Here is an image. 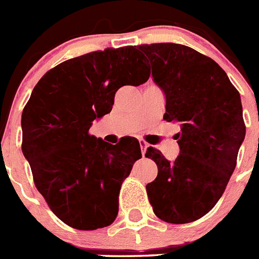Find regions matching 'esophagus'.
Listing matches in <instances>:
<instances>
[{
    "label": "esophagus",
    "mask_w": 259,
    "mask_h": 259,
    "mask_svg": "<svg viewBox=\"0 0 259 259\" xmlns=\"http://www.w3.org/2000/svg\"><path fill=\"white\" fill-rule=\"evenodd\" d=\"M139 143H140V148H141V154H143V157L144 155H145V153H146V148H148V143H146L145 140H143V139H140V141H139Z\"/></svg>",
    "instance_id": "esophagus-1"
}]
</instances>
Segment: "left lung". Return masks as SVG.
<instances>
[{
  "instance_id": "8db88e82",
  "label": "left lung",
  "mask_w": 259,
  "mask_h": 259,
  "mask_svg": "<svg viewBox=\"0 0 259 259\" xmlns=\"http://www.w3.org/2000/svg\"><path fill=\"white\" fill-rule=\"evenodd\" d=\"M166 96L167 122H179L180 154L167 161L153 146L146 158L158 175L146 184L153 211L184 224L207 214L222 197L245 137L241 98L223 68L197 50L174 42L139 45Z\"/></svg>"
}]
</instances>
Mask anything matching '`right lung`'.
Segmentation results:
<instances>
[{"label":"right lung","mask_w":259,"mask_h":259,"mask_svg":"<svg viewBox=\"0 0 259 259\" xmlns=\"http://www.w3.org/2000/svg\"><path fill=\"white\" fill-rule=\"evenodd\" d=\"M134 47L88 53L49 70L22 114V150L50 210L76 230H97L118 214L120 185L141 158L134 137L110 145L89 135L96 118L113 109L120 87L149 79Z\"/></svg>","instance_id":"right-lung-1"}]
</instances>
